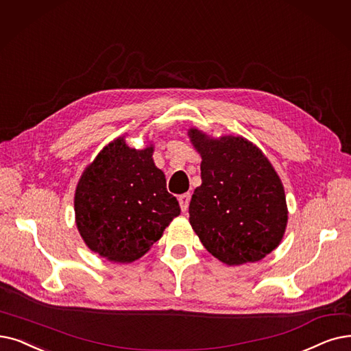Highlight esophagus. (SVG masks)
Wrapping results in <instances>:
<instances>
[{"label":"esophagus","instance_id":"34e87169","mask_svg":"<svg viewBox=\"0 0 351 351\" xmlns=\"http://www.w3.org/2000/svg\"><path fill=\"white\" fill-rule=\"evenodd\" d=\"M189 202H191V193H184V195L179 196V205H180L182 212H186L188 210Z\"/></svg>","mask_w":351,"mask_h":351}]
</instances>
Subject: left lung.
Returning a JSON list of instances; mask_svg holds the SVG:
<instances>
[{
    "mask_svg": "<svg viewBox=\"0 0 351 351\" xmlns=\"http://www.w3.org/2000/svg\"><path fill=\"white\" fill-rule=\"evenodd\" d=\"M202 185L189 204V222L204 247L226 265L256 263L284 237L288 210L281 179L263 152L242 136L212 139L195 128Z\"/></svg>",
    "mask_w": 351,
    "mask_h": 351,
    "instance_id": "left-lung-1",
    "label": "left lung"
}]
</instances>
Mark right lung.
<instances>
[{
  "mask_svg": "<svg viewBox=\"0 0 351 351\" xmlns=\"http://www.w3.org/2000/svg\"><path fill=\"white\" fill-rule=\"evenodd\" d=\"M152 155V145L132 149L117 138L86 167L75 188L77 230L86 245L109 261L138 260L180 213Z\"/></svg>",
  "mask_w": 351,
  "mask_h": 351,
  "instance_id": "obj_1",
  "label": "right lung"
}]
</instances>
